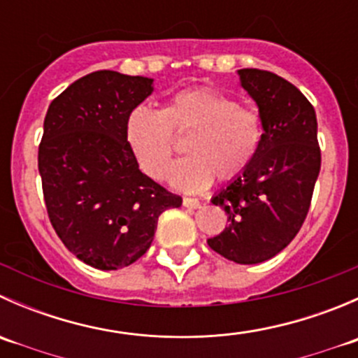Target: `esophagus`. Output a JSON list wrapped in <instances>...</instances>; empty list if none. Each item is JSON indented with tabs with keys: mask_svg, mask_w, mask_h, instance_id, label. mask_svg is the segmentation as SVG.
I'll return each mask as SVG.
<instances>
[{
	"mask_svg": "<svg viewBox=\"0 0 358 358\" xmlns=\"http://www.w3.org/2000/svg\"><path fill=\"white\" fill-rule=\"evenodd\" d=\"M183 206L190 209H197L201 208V202L199 199H194V197H183Z\"/></svg>",
	"mask_w": 358,
	"mask_h": 358,
	"instance_id": "esophagus-1",
	"label": "esophagus"
}]
</instances>
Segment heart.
Segmentation results:
<instances>
[{"label": "heart", "instance_id": "b5f03b06", "mask_svg": "<svg viewBox=\"0 0 358 358\" xmlns=\"http://www.w3.org/2000/svg\"><path fill=\"white\" fill-rule=\"evenodd\" d=\"M185 138L187 157L169 169V182L183 192H201L213 178L222 182L249 168L265 138L258 109L213 88L175 93L162 110L136 107L126 122V140L140 169L161 180L175 154V138Z\"/></svg>", "mask_w": 358, "mask_h": 358}]
</instances>
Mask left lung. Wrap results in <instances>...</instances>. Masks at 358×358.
I'll return each mask as SVG.
<instances>
[{"mask_svg": "<svg viewBox=\"0 0 358 358\" xmlns=\"http://www.w3.org/2000/svg\"><path fill=\"white\" fill-rule=\"evenodd\" d=\"M241 86L258 106L265 138L249 168L211 202L229 227L208 239L230 262L255 265L282 251L301 229L320 171L317 115L306 96L280 76L241 69Z\"/></svg>", "mask_w": 358, "mask_h": 358, "instance_id": "left-lung-1", "label": "left lung"}]
</instances>
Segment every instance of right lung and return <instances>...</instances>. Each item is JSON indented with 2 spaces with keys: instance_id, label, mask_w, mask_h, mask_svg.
<instances>
[{
  "instance_id": "add662e5",
  "label": "right lung",
  "mask_w": 358,
  "mask_h": 358,
  "mask_svg": "<svg viewBox=\"0 0 358 358\" xmlns=\"http://www.w3.org/2000/svg\"><path fill=\"white\" fill-rule=\"evenodd\" d=\"M152 81L92 72L46 112L38 152L46 211L64 246L93 268L135 263L152 244L161 213L182 206L140 171L126 140L129 114L152 93Z\"/></svg>"
}]
</instances>
